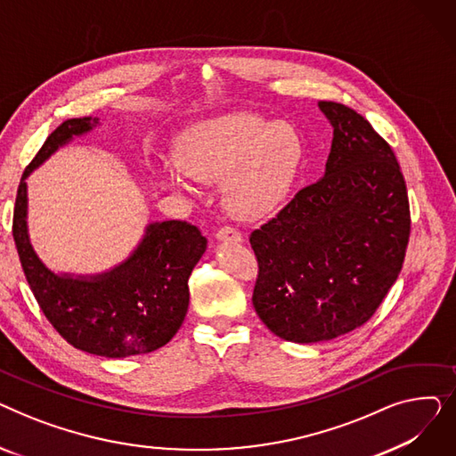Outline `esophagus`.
<instances>
[{"label": "esophagus", "instance_id": "34e87169", "mask_svg": "<svg viewBox=\"0 0 456 456\" xmlns=\"http://www.w3.org/2000/svg\"><path fill=\"white\" fill-rule=\"evenodd\" d=\"M216 238H218L220 242H242L244 240L242 232L232 225H222L218 231H216Z\"/></svg>", "mask_w": 456, "mask_h": 456}]
</instances>
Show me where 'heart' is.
<instances>
[{"mask_svg":"<svg viewBox=\"0 0 456 456\" xmlns=\"http://www.w3.org/2000/svg\"><path fill=\"white\" fill-rule=\"evenodd\" d=\"M179 160L157 167L174 190H191L194 179L224 181V205L242 220L272 212L290 191L303 155L297 131L253 112H232L191 127L179 140Z\"/></svg>","mask_w":456,"mask_h":456,"instance_id":"obj_1","label":"heart"}]
</instances>
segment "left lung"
Returning <instances> with one entry per match:
<instances>
[{"label":"left lung","mask_w":456,"mask_h":456,"mask_svg":"<svg viewBox=\"0 0 456 456\" xmlns=\"http://www.w3.org/2000/svg\"><path fill=\"white\" fill-rule=\"evenodd\" d=\"M318 105L334 129L325 175L249 236L256 314L297 344L366 323L395 282L411 236L409 194L390 143L356 110Z\"/></svg>","instance_id":"1"}]
</instances>
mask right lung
<instances>
[{"label":"right lung","instance_id":"1","mask_svg":"<svg viewBox=\"0 0 456 456\" xmlns=\"http://www.w3.org/2000/svg\"><path fill=\"white\" fill-rule=\"evenodd\" d=\"M98 118L61 124L23 172L12 216V236L29 289L61 337L76 349L107 358L151 353L170 342L188 310V277L207 238L188 222L151 224L134 253L95 277L57 275L37 256L28 234V175L59 146L88 133Z\"/></svg>","mask_w":456,"mask_h":456}]
</instances>
